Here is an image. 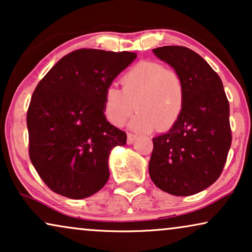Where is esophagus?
Returning a JSON list of instances; mask_svg holds the SVG:
<instances>
[{"instance_id":"esophagus-1","label":"esophagus","mask_w":252,"mask_h":252,"mask_svg":"<svg viewBox=\"0 0 252 252\" xmlns=\"http://www.w3.org/2000/svg\"><path fill=\"white\" fill-rule=\"evenodd\" d=\"M137 137L136 134H133V133H128L127 134V143L128 144H132L134 141H135V139Z\"/></svg>"}]
</instances>
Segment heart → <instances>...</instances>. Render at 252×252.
I'll return each mask as SVG.
<instances>
[{
	"label": "heart",
	"mask_w": 252,
	"mask_h": 252,
	"mask_svg": "<svg viewBox=\"0 0 252 252\" xmlns=\"http://www.w3.org/2000/svg\"><path fill=\"white\" fill-rule=\"evenodd\" d=\"M122 89L106 88L103 111L113 125L122 126L139 110L132 127L141 132L171 129L185 104V86L180 73L159 62L141 61L120 78Z\"/></svg>",
	"instance_id": "heart-1"
}]
</instances>
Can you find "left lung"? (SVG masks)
<instances>
[{"label":"left lung","mask_w":252,"mask_h":252,"mask_svg":"<svg viewBox=\"0 0 252 252\" xmlns=\"http://www.w3.org/2000/svg\"><path fill=\"white\" fill-rule=\"evenodd\" d=\"M180 73L185 104L178 123L153 139L151 180L175 196L204 190L220 177L232 144L229 103L222 81L195 51L182 46L154 49Z\"/></svg>","instance_id":"8db88e82"}]
</instances>
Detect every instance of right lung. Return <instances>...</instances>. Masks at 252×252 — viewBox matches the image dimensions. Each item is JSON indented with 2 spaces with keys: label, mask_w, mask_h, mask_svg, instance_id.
<instances>
[{
  "label": "right lung",
  "mask_w": 252,
  "mask_h": 252,
  "mask_svg": "<svg viewBox=\"0 0 252 252\" xmlns=\"http://www.w3.org/2000/svg\"><path fill=\"white\" fill-rule=\"evenodd\" d=\"M135 53L78 49L41 79L27 110L29 154L51 190L80 199L104 187L109 154L127 135L103 111L106 88Z\"/></svg>",
  "instance_id": "right-lung-1"
}]
</instances>
